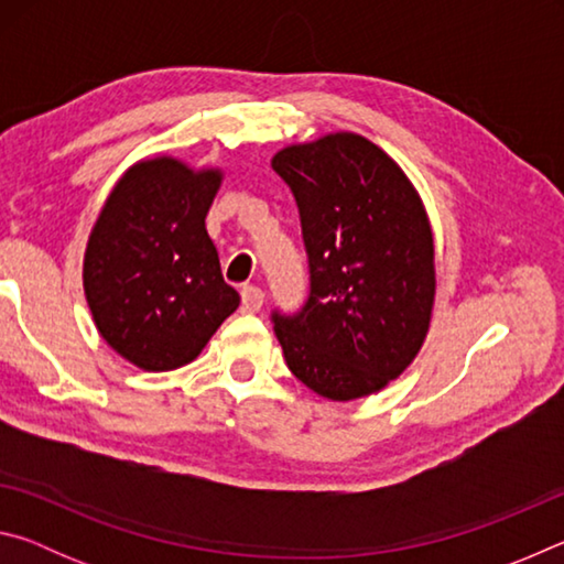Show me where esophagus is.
Here are the masks:
<instances>
[{"instance_id":"obj_1","label":"esophagus","mask_w":564,"mask_h":564,"mask_svg":"<svg viewBox=\"0 0 564 564\" xmlns=\"http://www.w3.org/2000/svg\"><path fill=\"white\" fill-rule=\"evenodd\" d=\"M263 305V291L256 289V285H243L241 289V311L243 313H256L261 311Z\"/></svg>"}]
</instances>
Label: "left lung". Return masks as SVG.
<instances>
[{
	"label": "left lung",
	"mask_w": 564,
	"mask_h": 564,
	"mask_svg": "<svg viewBox=\"0 0 564 564\" xmlns=\"http://www.w3.org/2000/svg\"><path fill=\"white\" fill-rule=\"evenodd\" d=\"M271 166L293 191L311 291L271 313L291 373L328 400L378 393L413 362L435 301V248L417 191L358 133L285 147Z\"/></svg>",
	"instance_id": "1"
}]
</instances>
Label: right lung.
<instances>
[{
	"instance_id": "obj_1",
	"label": "right lung",
	"mask_w": 564,
	"mask_h": 564,
	"mask_svg": "<svg viewBox=\"0 0 564 564\" xmlns=\"http://www.w3.org/2000/svg\"><path fill=\"white\" fill-rule=\"evenodd\" d=\"M218 186V169L139 161L91 228L84 293L101 338L133 366H186L241 303L206 231Z\"/></svg>"
}]
</instances>
